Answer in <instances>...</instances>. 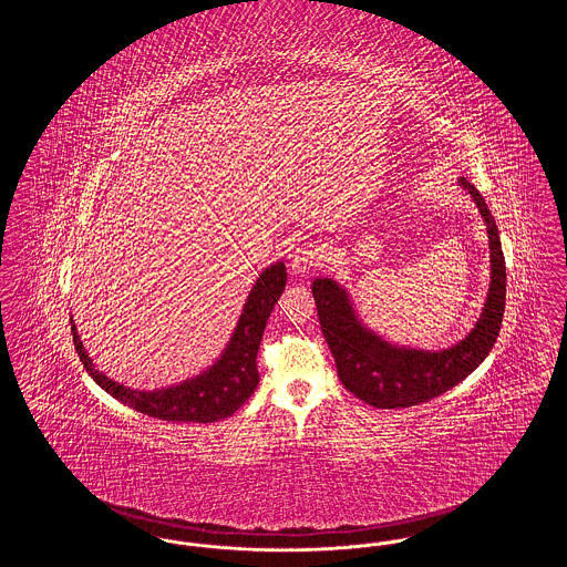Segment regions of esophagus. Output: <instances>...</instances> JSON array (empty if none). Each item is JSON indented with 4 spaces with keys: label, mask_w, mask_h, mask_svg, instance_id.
<instances>
[{
    "label": "esophagus",
    "mask_w": 567,
    "mask_h": 567,
    "mask_svg": "<svg viewBox=\"0 0 567 567\" xmlns=\"http://www.w3.org/2000/svg\"><path fill=\"white\" fill-rule=\"evenodd\" d=\"M319 261V250L312 244L299 246L291 257V270L296 276H306Z\"/></svg>",
    "instance_id": "1"
}]
</instances>
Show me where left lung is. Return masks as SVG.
<instances>
[{
    "mask_svg": "<svg viewBox=\"0 0 567 567\" xmlns=\"http://www.w3.org/2000/svg\"><path fill=\"white\" fill-rule=\"evenodd\" d=\"M478 206L488 236L491 282L483 312L472 331L457 344L442 351L400 347L361 323L351 296L333 278H315L312 296L324 340L336 359L338 378L347 391L374 408H408L446 393L470 377L493 349L506 306V261L495 218L483 195L458 178Z\"/></svg>",
    "mask_w": 567,
    "mask_h": 567,
    "instance_id": "left-lung-1",
    "label": "left lung"
}]
</instances>
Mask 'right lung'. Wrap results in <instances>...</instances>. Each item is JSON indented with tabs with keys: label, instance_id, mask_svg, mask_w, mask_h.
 I'll list each match as a JSON object with an SVG mask.
<instances>
[{
	"label": "right lung",
	"instance_id": "right-lung-1",
	"mask_svg": "<svg viewBox=\"0 0 567 567\" xmlns=\"http://www.w3.org/2000/svg\"><path fill=\"white\" fill-rule=\"evenodd\" d=\"M285 285L287 268L282 261L261 271L244 301L240 319L220 357L197 377L178 384L140 391L106 377L89 357L74 319H70L74 347L89 377L121 404L172 423H215L231 416L255 393L259 384L257 352L274 303L282 296Z\"/></svg>",
	"mask_w": 567,
	"mask_h": 567
}]
</instances>
